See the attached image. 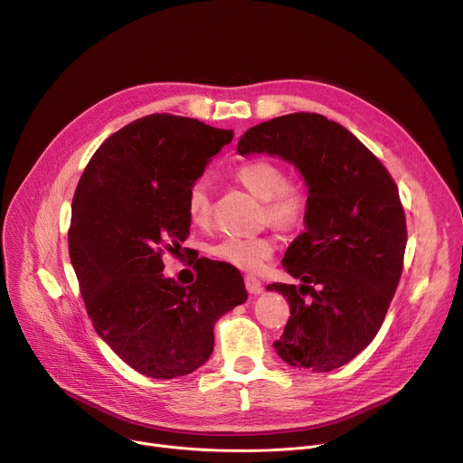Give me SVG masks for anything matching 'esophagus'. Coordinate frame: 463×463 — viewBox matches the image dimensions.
Masks as SVG:
<instances>
[{"instance_id": "obj_1", "label": "esophagus", "mask_w": 463, "mask_h": 463, "mask_svg": "<svg viewBox=\"0 0 463 463\" xmlns=\"http://www.w3.org/2000/svg\"><path fill=\"white\" fill-rule=\"evenodd\" d=\"M245 288H248V292L251 296H259L262 292V283L257 279V277L248 275V277H245Z\"/></svg>"}]
</instances>
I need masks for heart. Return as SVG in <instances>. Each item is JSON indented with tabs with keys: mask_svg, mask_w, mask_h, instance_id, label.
Segmentation results:
<instances>
[{
	"mask_svg": "<svg viewBox=\"0 0 463 463\" xmlns=\"http://www.w3.org/2000/svg\"><path fill=\"white\" fill-rule=\"evenodd\" d=\"M241 186L264 201V212L269 223L279 229L298 227L307 213V194L301 186L287 182L285 171L269 160H253L243 164L234 173ZM186 213L194 225H206L210 222L212 203L208 192V180H195L186 195ZM275 251V240L271 236H227L212 243L208 253L229 266L241 271H260Z\"/></svg>",
	"mask_w": 463,
	"mask_h": 463,
	"instance_id": "1",
	"label": "heart"
}]
</instances>
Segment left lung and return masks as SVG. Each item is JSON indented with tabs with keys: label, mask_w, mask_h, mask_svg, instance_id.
<instances>
[{
	"label": "left lung",
	"mask_w": 463,
	"mask_h": 463,
	"mask_svg": "<svg viewBox=\"0 0 463 463\" xmlns=\"http://www.w3.org/2000/svg\"><path fill=\"white\" fill-rule=\"evenodd\" d=\"M236 150L279 156L305 180V231L283 259L301 285H268L290 305L273 348L292 366L329 373L373 343L398 287L408 232L396 184L352 132L318 113L260 122Z\"/></svg>",
	"instance_id": "8db88e82"
}]
</instances>
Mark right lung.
<instances>
[{"label":"right lung","mask_w":463,"mask_h":463,"mask_svg":"<svg viewBox=\"0 0 463 463\" xmlns=\"http://www.w3.org/2000/svg\"><path fill=\"white\" fill-rule=\"evenodd\" d=\"M232 130L154 113L130 122L92 154L72 201L69 253L87 315L134 371L186 376L213 352V326L248 299L243 279L210 262L182 287L164 271V250L190 234L186 195Z\"/></svg>","instance_id":"obj_1"}]
</instances>
